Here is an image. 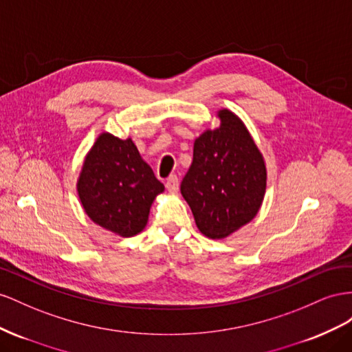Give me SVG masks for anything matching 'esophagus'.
<instances>
[{
  "instance_id": "34e87169",
  "label": "esophagus",
  "mask_w": 352,
  "mask_h": 352,
  "mask_svg": "<svg viewBox=\"0 0 352 352\" xmlns=\"http://www.w3.org/2000/svg\"><path fill=\"white\" fill-rule=\"evenodd\" d=\"M166 190L169 193H177L178 192V178L177 175H169L165 182Z\"/></svg>"
}]
</instances>
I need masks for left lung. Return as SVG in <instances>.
<instances>
[{
    "mask_svg": "<svg viewBox=\"0 0 352 352\" xmlns=\"http://www.w3.org/2000/svg\"><path fill=\"white\" fill-rule=\"evenodd\" d=\"M219 126L195 140L182 195L204 236L219 240L250 223L263 205L267 168L243 120L218 110Z\"/></svg>",
    "mask_w": 352,
    "mask_h": 352,
    "instance_id": "left-lung-1",
    "label": "left lung"
}]
</instances>
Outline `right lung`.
<instances>
[{
  "label": "right lung",
  "mask_w": 352,
  "mask_h": 352,
  "mask_svg": "<svg viewBox=\"0 0 352 352\" xmlns=\"http://www.w3.org/2000/svg\"><path fill=\"white\" fill-rule=\"evenodd\" d=\"M76 190L89 219L120 237L142 233L165 190L131 138L102 133L87 153Z\"/></svg>",
  "instance_id": "add662e5"
}]
</instances>
